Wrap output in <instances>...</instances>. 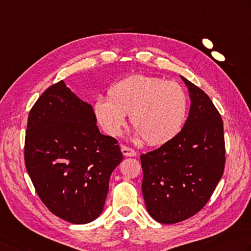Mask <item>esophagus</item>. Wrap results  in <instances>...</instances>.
Wrapping results in <instances>:
<instances>
[{"instance_id":"obj_1","label":"esophagus","mask_w":251,"mask_h":251,"mask_svg":"<svg viewBox=\"0 0 251 251\" xmlns=\"http://www.w3.org/2000/svg\"><path fill=\"white\" fill-rule=\"evenodd\" d=\"M121 150H122V153L125 156H135L137 154L134 149H131L129 147H126V146H122Z\"/></svg>"}]
</instances>
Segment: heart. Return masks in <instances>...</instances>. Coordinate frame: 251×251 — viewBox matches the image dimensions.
I'll return each instance as SVG.
<instances>
[{"label": "heart", "mask_w": 251, "mask_h": 251, "mask_svg": "<svg viewBox=\"0 0 251 251\" xmlns=\"http://www.w3.org/2000/svg\"><path fill=\"white\" fill-rule=\"evenodd\" d=\"M187 111L188 98L179 83L142 74L113 83L107 100L98 98L93 103V115L106 134L119 136L126 115H130L136 138L152 146L175 138L183 129Z\"/></svg>", "instance_id": "b5f03b06"}]
</instances>
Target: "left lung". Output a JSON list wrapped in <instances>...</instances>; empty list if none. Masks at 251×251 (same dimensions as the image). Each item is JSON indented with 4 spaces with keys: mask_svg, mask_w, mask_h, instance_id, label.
<instances>
[{
    "mask_svg": "<svg viewBox=\"0 0 251 251\" xmlns=\"http://www.w3.org/2000/svg\"><path fill=\"white\" fill-rule=\"evenodd\" d=\"M190 97L183 129L160 148L140 155L142 195L155 221L174 224L202 209L225 165L223 121L207 93L180 76Z\"/></svg>",
    "mask_w": 251,
    "mask_h": 251,
    "instance_id": "8db88e82",
    "label": "left lung"
}]
</instances>
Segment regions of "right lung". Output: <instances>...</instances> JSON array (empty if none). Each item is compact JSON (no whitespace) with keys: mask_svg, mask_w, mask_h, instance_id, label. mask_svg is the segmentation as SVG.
Listing matches in <instances>:
<instances>
[{"mask_svg":"<svg viewBox=\"0 0 251 251\" xmlns=\"http://www.w3.org/2000/svg\"><path fill=\"white\" fill-rule=\"evenodd\" d=\"M96 123L92 106L63 80L42 93L28 116L26 170L46 207L74 224L101 214L110 176L123 160L117 140Z\"/></svg>","mask_w":251,"mask_h":251,"instance_id":"obj_1","label":"right lung"}]
</instances>
